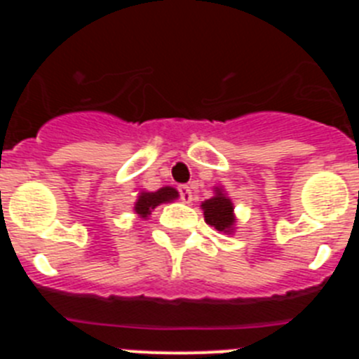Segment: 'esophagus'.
Returning a JSON list of instances; mask_svg holds the SVG:
<instances>
[{"instance_id":"1","label":"esophagus","mask_w":359,"mask_h":359,"mask_svg":"<svg viewBox=\"0 0 359 359\" xmlns=\"http://www.w3.org/2000/svg\"><path fill=\"white\" fill-rule=\"evenodd\" d=\"M177 190H180V196H182L183 203H192L194 196H192V190H190L189 185H180Z\"/></svg>"}]
</instances>
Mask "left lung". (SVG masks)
I'll return each instance as SVG.
<instances>
[{
    "label": "left lung",
    "mask_w": 359,
    "mask_h": 359,
    "mask_svg": "<svg viewBox=\"0 0 359 359\" xmlns=\"http://www.w3.org/2000/svg\"><path fill=\"white\" fill-rule=\"evenodd\" d=\"M201 208L207 224L223 233H233L237 224L233 203L228 198L223 187H214V196L210 199H205L201 203Z\"/></svg>",
    "instance_id": "8db88e82"
}]
</instances>
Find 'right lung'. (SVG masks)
Returning <instances> with one entry per match:
<instances>
[{
    "instance_id": "obj_1",
    "label": "right lung",
    "mask_w": 359,
    "mask_h": 359,
    "mask_svg": "<svg viewBox=\"0 0 359 359\" xmlns=\"http://www.w3.org/2000/svg\"><path fill=\"white\" fill-rule=\"evenodd\" d=\"M180 198V192H177L174 187H161V189L154 190V192H149V190H140L138 196H136L135 201V214L142 219H149L151 212L156 207H160L161 203H172L174 199Z\"/></svg>"
}]
</instances>
